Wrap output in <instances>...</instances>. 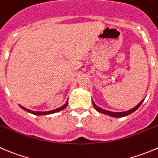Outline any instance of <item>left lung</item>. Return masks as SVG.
Returning <instances> with one entry per match:
<instances>
[{
    "mask_svg": "<svg viewBox=\"0 0 158 158\" xmlns=\"http://www.w3.org/2000/svg\"><path fill=\"white\" fill-rule=\"evenodd\" d=\"M143 100H144V99H143V100L141 101V102H140V103L138 104L137 106H136L134 108L131 109V110H128V111H125V112H120V113H116V112H111V111H108V110H103V109L100 108V107H99L98 106H96V104L94 103V102L93 101V99H92V102H93V106H94V108L96 109V110H97L98 112H99V113H104V114H106V115H109V116H113V117H123V116H127V115H130L132 113H134L135 110H137V109L140 107V106L141 105L142 102H143Z\"/></svg>",
    "mask_w": 158,
    "mask_h": 158,
    "instance_id": "left-lung-1",
    "label": "left lung"
}]
</instances>
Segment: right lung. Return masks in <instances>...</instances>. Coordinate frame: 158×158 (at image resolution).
Instances as JSON below:
<instances>
[{
    "instance_id": "obj_1",
    "label": "right lung",
    "mask_w": 158,
    "mask_h": 158,
    "mask_svg": "<svg viewBox=\"0 0 158 158\" xmlns=\"http://www.w3.org/2000/svg\"><path fill=\"white\" fill-rule=\"evenodd\" d=\"M67 105H68V101H67L66 102H65V104H64L62 106L59 107V108L58 109H56V110H50V111H48V112H35V111H31V110H28V109H26L24 108V106H22L19 105L20 107L21 108H22L23 110H25V111L28 112V113H32V114H35V115H38V116H40V115H48V114H52V113H57V112H59L61 111V110H62L63 109H65V107L67 106Z\"/></svg>"
}]
</instances>
